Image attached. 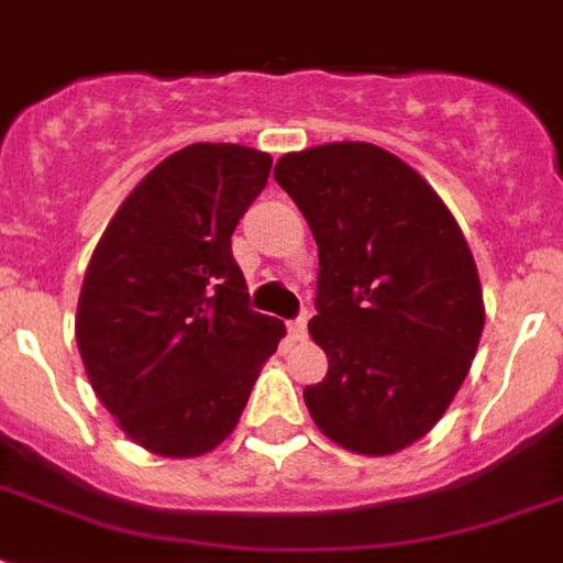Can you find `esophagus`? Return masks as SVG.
Listing matches in <instances>:
<instances>
[{
	"label": "esophagus",
	"instance_id": "esophagus-1",
	"mask_svg": "<svg viewBox=\"0 0 563 563\" xmlns=\"http://www.w3.org/2000/svg\"><path fill=\"white\" fill-rule=\"evenodd\" d=\"M289 339L291 342H303V339H307V318L300 316V318H295V321H289Z\"/></svg>",
	"mask_w": 563,
	"mask_h": 563
}]
</instances>
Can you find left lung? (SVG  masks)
<instances>
[{"label":"left lung","instance_id":"1","mask_svg":"<svg viewBox=\"0 0 563 563\" xmlns=\"http://www.w3.org/2000/svg\"><path fill=\"white\" fill-rule=\"evenodd\" d=\"M274 180L318 245L309 335L330 368L303 388L309 415L351 453H397L441 420L479 347L467 239L435 189L379 145L283 154Z\"/></svg>","mask_w":563,"mask_h":563}]
</instances>
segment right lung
<instances>
[{
  "instance_id": "obj_1",
  "label": "right lung",
  "mask_w": 563,
  "mask_h": 563,
  "mask_svg": "<svg viewBox=\"0 0 563 563\" xmlns=\"http://www.w3.org/2000/svg\"><path fill=\"white\" fill-rule=\"evenodd\" d=\"M272 157L195 143L128 195L84 274L75 342L131 441L166 459L216 450L286 327L247 307L230 236Z\"/></svg>"
}]
</instances>
